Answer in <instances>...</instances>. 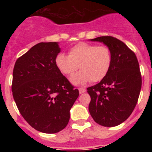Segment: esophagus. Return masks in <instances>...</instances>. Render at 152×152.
<instances>
[{
    "label": "esophagus",
    "instance_id": "esophagus-1",
    "mask_svg": "<svg viewBox=\"0 0 152 152\" xmlns=\"http://www.w3.org/2000/svg\"><path fill=\"white\" fill-rule=\"evenodd\" d=\"M84 92H86L85 88H79V93H80V94H83V93H84Z\"/></svg>",
    "mask_w": 152,
    "mask_h": 152
}]
</instances>
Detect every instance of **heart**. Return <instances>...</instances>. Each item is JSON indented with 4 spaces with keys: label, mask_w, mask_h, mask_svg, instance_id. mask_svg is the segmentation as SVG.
Returning <instances> with one entry per match:
<instances>
[{
    "label": "heart",
    "mask_w": 152,
    "mask_h": 152,
    "mask_svg": "<svg viewBox=\"0 0 152 152\" xmlns=\"http://www.w3.org/2000/svg\"><path fill=\"white\" fill-rule=\"evenodd\" d=\"M112 63V52L107 45L80 42L69 49L68 56L59 53L56 58V64L65 75H72L74 84H83L91 80L98 82L108 74Z\"/></svg>",
    "instance_id": "obj_1"
}]
</instances>
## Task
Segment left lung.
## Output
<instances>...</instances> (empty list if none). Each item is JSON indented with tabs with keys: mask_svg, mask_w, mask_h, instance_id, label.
Instances as JSON below:
<instances>
[{
	"mask_svg": "<svg viewBox=\"0 0 152 152\" xmlns=\"http://www.w3.org/2000/svg\"><path fill=\"white\" fill-rule=\"evenodd\" d=\"M110 49L112 63L100 83L87 88L91 96L89 112L96 123L106 127L121 124L128 119L138 102L142 75L135 52L123 42L110 36L91 39Z\"/></svg>",
	"mask_w": 152,
	"mask_h": 152,
	"instance_id": "1",
	"label": "left lung"
}]
</instances>
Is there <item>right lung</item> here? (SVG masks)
Listing matches in <instances>:
<instances>
[{"mask_svg": "<svg viewBox=\"0 0 152 152\" xmlns=\"http://www.w3.org/2000/svg\"><path fill=\"white\" fill-rule=\"evenodd\" d=\"M57 42H39L16 61L12 93L19 111L33 128L56 133L66 127L79 91L56 64Z\"/></svg>", "mask_w": 152, "mask_h": 152, "instance_id": "1", "label": "right lung"}]
</instances>
